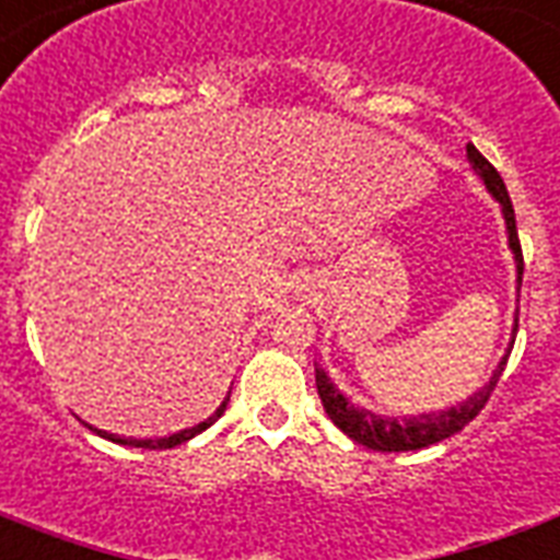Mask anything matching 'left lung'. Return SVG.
Instances as JSON below:
<instances>
[{
    "instance_id": "1",
    "label": "left lung",
    "mask_w": 560,
    "mask_h": 560,
    "mask_svg": "<svg viewBox=\"0 0 560 560\" xmlns=\"http://www.w3.org/2000/svg\"><path fill=\"white\" fill-rule=\"evenodd\" d=\"M466 156H469L475 175L487 184L492 198L501 205L504 225H508V246H511L513 260H516V288H523V246H520V234H516V217H513L508 186H504L499 172L492 168L490 160H487L475 144H466ZM516 320H520V314H516ZM516 326H520V323H513V332H516ZM504 364H508V355L499 362L495 374L490 376V383L483 385L480 392H475L469 400H463V404H457V407L451 409H442V412H424V416L409 418L376 416V412L359 409L341 395V388H335V383L329 380V374L323 371L320 364L314 368V376H317V395H320L326 416L332 418L335 428L343 430L353 442H359V445H364V448L371 451H418L428 448V445H436L442 439L454 436V433H459V430L466 428L471 418L487 407V400H490L492 388L499 383Z\"/></svg>"
}]
</instances>
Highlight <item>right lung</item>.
Wrapping results in <instances>:
<instances>
[{"instance_id":"add662e5","label":"right lung","mask_w":560,"mask_h":560,"mask_svg":"<svg viewBox=\"0 0 560 560\" xmlns=\"http://www.w3.org/2000/svg\"><path fill=\"white\" fill-rule=\"evenodd\" d=\"M228 400H231V395L219 404V409L213 412L210 418H205L201 424H196V428H186L180 430V433H172V436H160V439H124V436H112V433H106V430H97V428H91L97 436L103 439H112V442H118V445H130V448H148V451H163V448H175V445H180V442H186V439H192L198 436L201 430H207L213 421H219L222 418V412H225L228 407Z\"/></svg>"}]
</instances>
